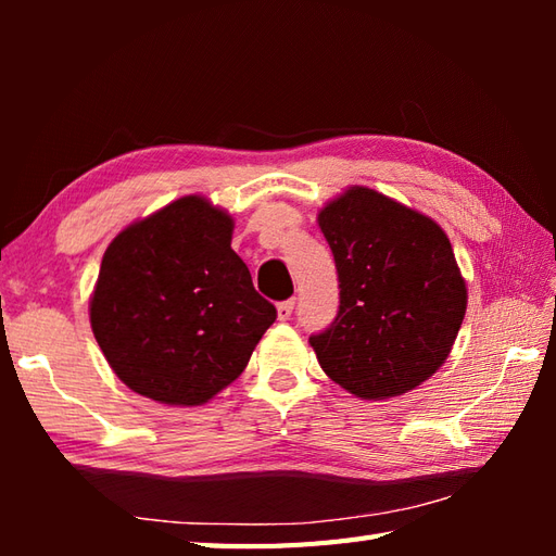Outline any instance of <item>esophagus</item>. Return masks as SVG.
Segmentation results:
<instances>
[{
	"label": "esophagus",
	"mask_w": 556,
	"mask_h": 556,
	"mask_svg": "<svg viewBox=\"0 0 556 556\" xmlns=\"http://www.w3.org/2000/svg\"><path fill=\"white\" fill-rule=\"evenodd\" d=\"M293 305H296V301L293 299H289V301H281V303H277V317L281 323L285 320H289L291 317V313H293Z\"/></svg>",
	"instance_id": "1"
}]
</instances>
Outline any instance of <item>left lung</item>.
<instances>
[{
  "label": "left lung",
  "mask_w": 556,
  "mask_h": 556,
  "mask_svg": "<svg viewBox=\"0 0 556 556\" xmlns=\"http://www.w3.org/2000/svg\"><path fill=\"white\" fill-rule=\"evenodd\" d=\"M339 275V313L311 346L358 399L401 396L442 368L468 291L440 224L365 186L320 210Z\"/></svg>",
  "instance_id": "1"
}]
</instances>
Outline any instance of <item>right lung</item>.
<instances>
[{"label": "right lung", "instance_id": "add662e5", "mask_svg": "<svg viewBox=\"0 0 556 556\" xmlns=\"http://www.w3.org/2000/svg\"><path fill=\"white\" fill-rule=\"evenodd\" d=\"M233 219L184 195L104 251L90 327L116 377L167 406H203L239 377L277 308L231 251Z\"/></svg>", "mask_w": 556, "mask_h": 556}]
</instances>
